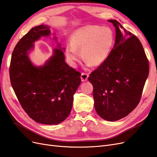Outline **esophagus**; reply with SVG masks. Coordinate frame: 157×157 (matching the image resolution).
Wrapping results in <instances>:
<instances>
[{
    "label": "esophagus",
    "instance_id": "obj_1",
    "mask_svg": "<svg viewBox=\"0 0 157 157\" xmlns=\"http://www.w3.org/2000/svg\"><path fill=\"white\" fill-rule=\"evenodd\" d=\"M88 75L87 73H82L81 75H80V78H81L82 81H86V80H88Z\"/></svg>",
    "mask_w": 157,
    "mask_h": 157
}]
</instances>
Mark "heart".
Wrapping results in <instances>:
<instances>
[{"label":"heart","instance_id":"b5f03b06","mask_svg":"<svg viewBox=\"0 0 157 157\" xmlns=\"http://www.w3.org/2000/svg\"><path fill=\"white\" fill-rule=\"evenodd\" d=\"M115 36L109 27L90 25L78 29L73 35L71 43L66 45L65 54L71 62L79 58L90 65L101 64L108 58L114 44Z\"/></svg>","mask_w":157,"mask_h":157}]
</instances>
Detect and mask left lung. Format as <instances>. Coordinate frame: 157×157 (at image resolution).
Segmentation results:
<instances>
[{
  "mask_svg": "<svg viewBox=\"0 0 157 157\" xmlns=\"http://www.w3.org/2000/svg\"><path fill=\"white\" fill-rule=\"evenodd\" d=\"M115 26V46L105 61L90 73L94 107L103 119L116 121L126 117L138 105L149 64L141 42L119 22L109 20Z\"/></svg>",
  "mask_w": 157,
  "mask_h": 157,
  "instance_id": "8db88e82",
  "label": "left lung"
}]
</instances>
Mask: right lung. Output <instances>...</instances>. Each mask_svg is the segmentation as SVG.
<instances>
[{
    "label": "right lung",
    "instance_id": "1",
    "mask_svg": "<svg viewBox=\"0 0 157 157\" xmlns=\"http://www.w3.org/2000/svg\"><path fill=\"white\" fill-rule=\"evenodd\" d=\"M50 34L49 27L40 25L23 36L12 52L9 72L13 91L29 117L40 124H58L71 113L81 73L65 63L61 48L55 49L44 65L32 64L28 51L41 36Z\"/></svg>",
    "mask_w": 157,
    "mask_h": 157
}]
</instances>
